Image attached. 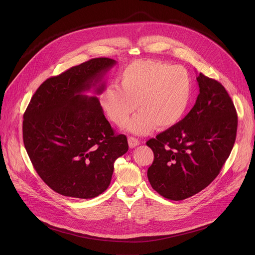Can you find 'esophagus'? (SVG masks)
<instances>
[{
    "mask_svg": "<svg viewBox=\"0 0 255 255\" xmlns=\"http://www.w3.org/2000/svg\"><path fill=\"white\" fill-rule=\"evenodd\" d=\"M128 144L130 148H134L137 145H139V140L134 137H128Z\"/></svg>",
    "mask_w": 255,
    "mask_h": 255,
    "instance_id": "esophagus-1",
    "label": "esophagus"
}]
</instances>
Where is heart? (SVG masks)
Instances as JSON below:
<instances>
[{"label":"heart","mask_w":255,"mask_h":255,"mask_svg":"<svg viewBox=\"0 0 255 255\" xmlns=\"http://www.w3.org/2000/svg\"><path fill=\"white\" fill-rule=\"evenodd\" d=\"M116 85L107 86L100 103L108 118L122 125L136 110L140 111L125 129L137 135L157 126L167 129L177 124L190 106L192 82L188 71L158 60H137L129 64Z\"/></svg>","instance_id":"obj_1"}]
</instances>
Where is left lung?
<instances>
[{"label":"left lung","instance_id":"obj_1","mask_svg":"<svg viewBox=\"0 0 255 255\" xmlns=\"http://www.w3.org/2000/svg\"><path fill=\"white\" fill-rule=\"evenodd\" d=\"M199 96L189 114L146 142L154 154L148 180L162 197L190 198L219 174L236 139L237 114L225 88L203 74Z\"/></svg>","mask_w":255,"mask_h":255}]
</instances>
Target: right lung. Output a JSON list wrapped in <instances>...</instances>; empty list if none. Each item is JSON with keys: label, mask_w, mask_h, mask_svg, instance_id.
<instances>
[{"label": "right lung", "mask_w": 255, "mask_h": 255, "mask_svg": "<svg viewBox=\"0 0 255 255\" xmlns=\"http://www.w3.org/2000/svg\"><path fill=\"white\" fill-rule=\"evenodd\" d=\"M116 60L93 58L47 79L33 95L23 120V141L44 183L71 198L92 199L111 183L115 160L128 151L127 138L106 119L100 95Z\"/></svg>", "instance_id": "1"}]
</instances>
